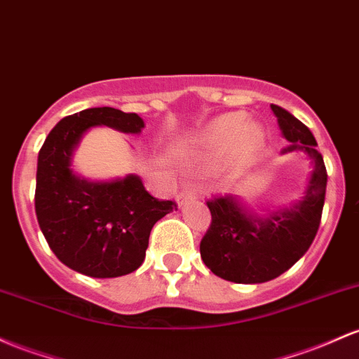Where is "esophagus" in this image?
<instances>
[{"label":"esophagus","instance_id":"obj_1","mask_svg":"<svg viewBox=\"0 0 359 359\" xmlns=\"http://www.w3.org/2000/svg\"><path fill=\"white\" fill-rule=\"evenodd\" d=\"M196 196H198V194H196L194 189H191V187L184 189V191H180L179 196H177V203L184 204V203H186V201H189V199H196Z\"/></svg>","mask_w":359,"mask_h":359}]
</instances>
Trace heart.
Masks as SVG:
<instances>
[{
    "label": "heart",
    "mask_w": 359,
    "mask_h": 359,
    "mask_svg": "<svg viewBox=\"0 0 359 359\" xmlns=\"http://www.w3.org/2000/svg\"><path fill=\"white\" fill-rule=\"evenodd\" d=\"M235 143L238 155L249 156L262 144V133L255 126H243V116L230 114L215 121L201 137V148L218 155Z\"/></svg>",
    "instance_id": "b5f03b06"
}]
</instances>
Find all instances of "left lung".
<instances>
[{"label": "left lung", "mask_w": 359, "mask_h": 359, "mask_svg": "<svg viewBox=\"0 0 359 359\" xmlns=\"http://www.w3.org/2000/svg\"><path fill=\"white\" fill-rule=\"evenodd\" d=\"M291 147L305 149L313 160V170L305 198L290 210H279L267 218L250 215L233 196L206 199L211 224L201 240V257L212 274L231 283H266L288 271L312 245L324 210L327 170L317 151V141L309 128L288 110L271 105Z\"/></svg>", "instance_id": "left-lung-1"}]
</instances>
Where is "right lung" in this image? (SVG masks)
<instances>
[{
  "label": "right lung",
  "mask_w": 359,
  "mask_h": 359,
  "mask_svg": "<svg viewBox=\"0 0 359 359\" xmlns=\"http://www.w3.org/2000/svg\"><path fill=\"white\" fill-rule=\"evenodd\" d=\"M92 126L136 135L144 122L112 107L86 109L59 121L39 151L35 215L65 266L92 278H117L143 264L153 224L177 204L153 198L136 175L105 184L74 175L71 153Z\"/></svg>",
  "instance_id": "obj_1"
}]
</instances>
